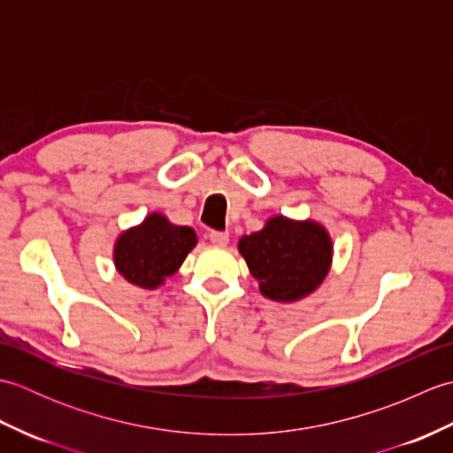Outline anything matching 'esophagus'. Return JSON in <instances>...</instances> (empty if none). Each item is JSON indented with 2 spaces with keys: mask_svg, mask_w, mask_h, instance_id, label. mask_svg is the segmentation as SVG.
<instances>
[{
  "mask_svg": "<svg viewBox=\"0 0 453 453\" xmlns=\"http://www.w3.org/2000/svg\"><path fill=\"white\" fill-rule=\"evenodd\" d=\"M210 242L216 247H226L229 243V234L227 232H210Z\"/></svg>",
  "mask_w": 453,
  "mask_h": 453,
  "instance_id": "34e87169",
  "label": "esophagus"
}]
</instances>
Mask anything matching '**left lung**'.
Segmentation results:
<instances>
[{
    "label": "left lung",
    "instance_id": "1",
    "mask_svg": "<svg viewBox=\"0 0 453 453\" xmlns=\"http://www.w3.org/2000/svg\"><path fill=\"white\" fill-rule=\"evenodd\" d=\"M237 247L261 294L280 303L313 294L333 263L331 235L313 219L273 216L261 232L239 239Z\"/></svg>",
    "mask_w": 453,
    "mask_h": 453
}]
</instances>
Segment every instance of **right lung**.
I'll return each mask as SVG.
<instances>
[{
  "label": "right lung",
  "mask_w": 453,
  "mask_h": 453,
  "mask_svg": "<svg viewBox=\"0 0 453 453\" xmlns=\"http://www.w3.org/2000/svg\"><path fill=\"white\" fill-rule=\"evenodd\" d=\"M196 242L195 229L171 224L167 216L151 211L142 224L117 237L114 266L130 284L156 290L179 271Z\"/></svg>",
  "instance_id": "1"
}]
</instances>
